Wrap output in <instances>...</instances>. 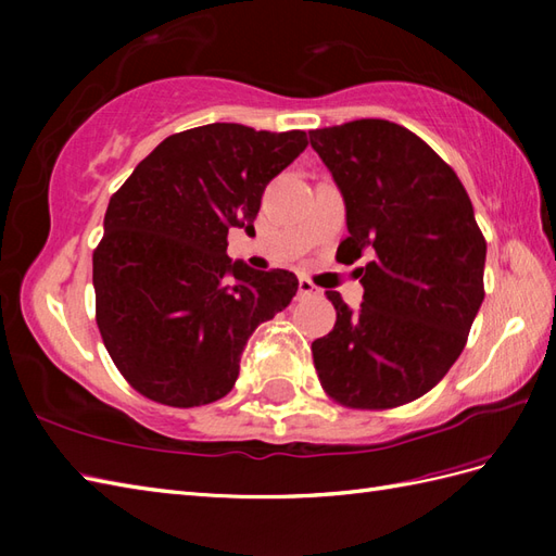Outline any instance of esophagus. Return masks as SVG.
<instances>
[{"label": "esophagus", "instance_id": "34e87169", "mask_svg": "<svg viewBox=\"0 0 556 556\" xmlns=\"http://www.w3.org/2000/svg\"><path fill=\"white\" fill-rule=\"evenodd\" d=\"M313 293H317V287L313 285L311 279L301 277V279H299V296H301V299H303V296H313Z\"/></svg>", "mask_w": 556, "mask_h": 556}]
</instances>
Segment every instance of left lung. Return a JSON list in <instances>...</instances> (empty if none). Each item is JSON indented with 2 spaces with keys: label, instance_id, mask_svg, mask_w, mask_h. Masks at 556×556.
<instances>
[{
  "label": "left lung",
  "instance_id": "obj_1",
  "mask_svg": "<svg viewBox=\"0 0 556 556\" xmlns=\"http://www.w3.org/2000/svg\"><path fill=\"white\" fill-rule=\"evenodd\" d=\"M346 203L341 263H356L363 303L327 291L334 329L313 341L329 399L349 408L410 404L464 351L485 299V253L473 205L456 172L408 128L358 119L311 131Z\"/></svg>",
  "mask_w": 556,
  "mask_h": 556
}]
</instances>
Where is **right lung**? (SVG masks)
<instances>
[{
    "instance_id": "1",
    "label": "right lung",
    "mask_w": 556,
    "mask_h": 556,
    "mask_svg": "<svg viewBox=\"0 0 556 556\" xmlns=\"http://www.w3.org/2000/svg\"><path fill=\"white\" fill-rule=\"evenodd\" d=\"M308 146L305 131L207 124L164 138L110 200L92 253L96 320L136 392L191 408L231 392L248 337L296 296L287 269L231 263L265 186Z\"/></svg>"
}]
</instances>
